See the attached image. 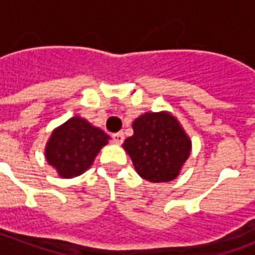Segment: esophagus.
Segmentation results:
<instances>
[{"instance_id": "1", "label": "esophagus", "mask_w": 255, "mask_h": 255, "mask_svg": "<svg viewBox=\"0 0 255 255\" xmlns=\"http://www.w3.org/2000/svg\"><path fill=\"white\" fill-rule=\"evenodd\" d=\"M112 139H113V142H115L116 144H122L123 140H124V133L123 132L113 133V135H112Z\"/></svg>"}]
</instances>
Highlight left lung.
<instances>
[{
	"label": "left lung",
	"mask_w": 255,
	"mask_h": 255,
	"mask_svg": "<svg viewBox=\"0 0 255 255\" xmlns=\"http://www.w3.org/2000/svg\"><path fill=\"white\" fill-rule=\"evenodd\" d=\"M133 135L123 147L135 171L151 183L172 182L191 153V139L172 113L146 112L132 122Z\"/></svg>",
	"instance_id": "left-lung-1"
}]
</instances>
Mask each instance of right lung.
Instances as JSON below:
<instances>
[{"instance_id":"add662e5","label":"right lung","mask_w":255,"mask_h":255,"mask_svg":"<svg viewBox=\"0 0 255 255\" xmlns=\"http://www.w3.org/2000/svg\"><path fill=\"white\" fill-rule=\"evenodd\" d=\"M109 140L111 136L86 119L71 117L53 129L45 147V157L58 176L72 179L93 165L97 154Z\"/></svg>"}]
</instances>
